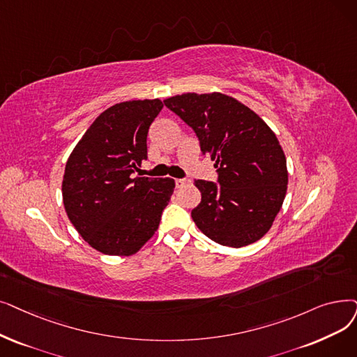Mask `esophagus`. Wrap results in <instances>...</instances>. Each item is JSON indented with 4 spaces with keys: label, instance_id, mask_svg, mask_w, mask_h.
Segmentation results:
<instances>
[{
    "label": "esophagus",
    "instance_id": "34e87169",
    "mask_svg": "<svg viewBox=\"0 0 357 357\" xmlns=\"http://www.w3.org/2000/svg\"><path fill=\"white\" fill-rule=\"evenodd\" d=\"M190 181L188 179H175V183H176V188H182L183 185H187Z\"/></svg>",
    "mask_w": 357,
    "mask_h": 357
}]
</instances>
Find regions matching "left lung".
<instances>
[{
  "mask_svg": "<svg viewBox=\"0 0 357 357\" xmlns=\"http://www.w3.org/2000/svg\"><path fill=\"white\" fill-rule=\"evenodd\" d=\"M195 131L215 162L219 183L197 179L201 203L191 211L211 241L241 248L271 229L287 191L284 151L252 109L220 91L183 93L163 100Z\"/></svg>",
  "mask_w": 357,
  "mask_h": 357,
  "instance_id": "obj_1",
  "label": "left lung"
}]
</instances>
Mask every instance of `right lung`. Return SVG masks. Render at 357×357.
Wrapping results in <instances>:
<instances>
[{"instance_id":"right-lung-1","label":"right lung","mask_w":357,"mask_h":357,"mask_svg":"<svg viewBox=\"0 0 357 357\" xmlns=\"http://www.w3.org/2000/svg\"><path fill=\"white\" fill-rule=\"evenodd\" d=\"M160 99L121 102L102 112L73 149L63 178L67 215L106 255L130 257L156 234L175 190L170 178L132 176L147 159V132Z\"/></svg>"}]
</instances>
